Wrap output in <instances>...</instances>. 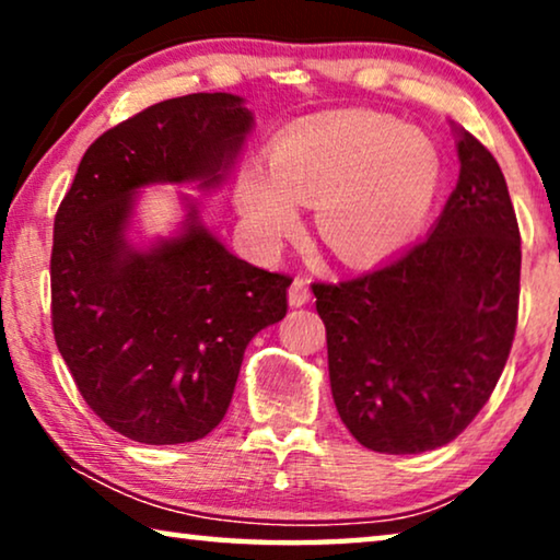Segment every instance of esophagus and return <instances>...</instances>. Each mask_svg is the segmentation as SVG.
I'll return each instance as SVG.
<instances>
[{"mask_svg": "<svg viewBox=\"0 0 560 560\" xmlns=\"http://www.w3.org/2000/svg\"><path fill=\"white\" fill-rule=\"evenodd\" d=\"M288 301H290V305H293V308H301V305H305L311 301V288H308V280L305 278H301V275H298V278L290 282V290H288Z\"/></svg>", "mask_w": 560, "mask_h": 560, "instance_id": "34e87169", "label": "esophagus"}]
</instances>
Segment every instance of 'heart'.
Masks as SVG:
<instances>
[{
	"mask_svg": "<svg viewBox=\"0 0 560 560\" xmlns=\"http://www.w3.org/2000/svg\"><path fill=\"white\" fill-rule=\"evenodd\" d=\"M272 167H244L236 198L255 234L278 242L316 206L318 234L343 262L389 255L416 234L441 188V158L418 129L347 117L282 137Z\"/></svg>",
	"mask_w": 560,
	"mask_h": 560,
	"instance_id": "b5f03b06",
	"label": "heart"
}]
</instances>
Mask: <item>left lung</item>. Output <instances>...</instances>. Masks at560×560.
I'll return each instance as SVG.
<instances>
[{
    "mask_svg": "<svg viewBox=\"0 0 560 560\" xmlns=\"http://www.w3.org/2000/svg\"><path fill=\"white\" fill-rule=\"evenodd\" d=\"M456 137L462 171L431 234L377 270L313 285L336 410L380 454L454 441L515 339L523 252L508 183L477 137Z\"/></svg>",
    "mask_w": 560,
    "mask_h": 560,
    "instance_id": "left-lung-1",
    "label": "left lung"
}]
</instances>
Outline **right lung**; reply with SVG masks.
Returning <instances> with one entry per match:
<instances>
[{
  "instance_id": "1",
  "label": "right lung",
  "mask_w": 560,
  "mask_h": 560,
  "mask_svg": "<svg viewBox=\"0 0 560 560\" xmlns=\"http://www.w3.org/2000/svg\"><path fill=\"white\" fill-rule=\"evenodd\" d=\"M252 127L242 96L167 98L98 137L60 201L52 334L89 408L132 441L209 435L226 416L247 343L288 313L293 280L234 257L188 196L178 234L148 247L129 240L144 186H221Z\"/></svg>"
}]
</instances>
